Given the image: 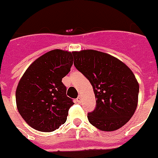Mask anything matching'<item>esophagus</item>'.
Instances as JSON below:
<instances>
[{"instance_id": "esophagus-1", "label": "esophagus", "mask_w": 158, "mask_h": 158, "mask_svg": "<svg viewBox=\"0 0 158 158\" xmlns=\"http://www.w3.org/2000/svg\"><path fill=\"white\" fill-rule=\"evenodd\" d=\"M77 102H81V96H78V97L77 98Z\"/></svg>"}]
</instances>
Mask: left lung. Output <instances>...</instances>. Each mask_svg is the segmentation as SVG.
<instances>
[{
    "label": "left lung",
    "mask_w": 158,
    "mask_h": 158,
    "mask_svg": "<svg viewBox=\"0 0 158 158\" xmlns=\"http://www.w3.org/2000/svg\"><path fill=\"white\" fill-rule=\"evenodd\" d=\"M74 66L91 82L96 107L89 112L90 123L101 131L121 128L136 111L139 85L133 72L123 61L95 50L72 52Z\"/></svg>",
    "instance_id": "obj_1"
}]
</instances>
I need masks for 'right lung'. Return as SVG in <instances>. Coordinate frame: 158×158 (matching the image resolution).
I'll list each match as a JSON object with an SVG mask.
<instances>
[{"label":"right lung","instance_id":"1","mask_svg":"<svg viewBox=\"0 0 158 158\" xmlns=\"http://www.w3.org/2000/svg\"><path fill=\"white\" fill-rule=\"evenodd\" d=\"M72 64V52L52 50L37 58L23 74L16 88V106L32 128L48 132L66 123L74 102L66 96L61 80Z\"/></svg>","mask_w":158,"mask_h":158}]
</instances>
